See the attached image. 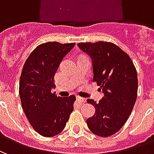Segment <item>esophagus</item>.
Returning a JSON list of instances; mask_svg holds the SVG:
<instances>
[{"label":"esophagus","mask_w":154,"mask_h":154,"mask_svg":"<svg viewBox=\"0 0 154 154\" xmlns=\"http://www.w3.org/2000/svg\"><path fill=\"white\" fill-rule=\"evenodd\" d=\"M77 100L81 102V103H85L86 102V98H83V97H77Z\"/></svg>","instance_id":"esophagus-1"}]
</instances>
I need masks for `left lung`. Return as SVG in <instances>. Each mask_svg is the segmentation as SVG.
<instances>
[{
    "mask_svg": "<svg viewBox=\"0 0 154 154\" xmlns=\"http://www.w3.org/2000/svg\"><path fill=\"white\" fill-rule=\"evenodd\" d=\"M77 46L91 57L93 82L104 94L99 102L87 100L96 109L87 119V126L100 137L113 135L125 124L135 104L138 77L134 65L128 54L111 43H79Z\"/></svg>",
    "mask_w": 154,
    "mask_h": 154,
    "instance_id": "obj_1",
    "label": "left lung"
}]
</instances>
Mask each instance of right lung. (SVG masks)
Wrapping results in <instances>:
<instances>
[{
  "instance_id": "1",
  "label": "right lung",
  "mask_w": 154,
  "mask_h": 154,
  "mask_svg": "<svg viewBox=\"0 0 154 154\" xmlns=\"http://www.w3.org/2000/svg\"><path fill=\"white\" fill-rule=\"evenodd\" d=\"M48 42L38 45L29 56L20 80L22 108L35 130L44 137L60 134L73 110L76 97H57L54 75L63 57L75 46Z\"/></svg>"
}]
</instances>
